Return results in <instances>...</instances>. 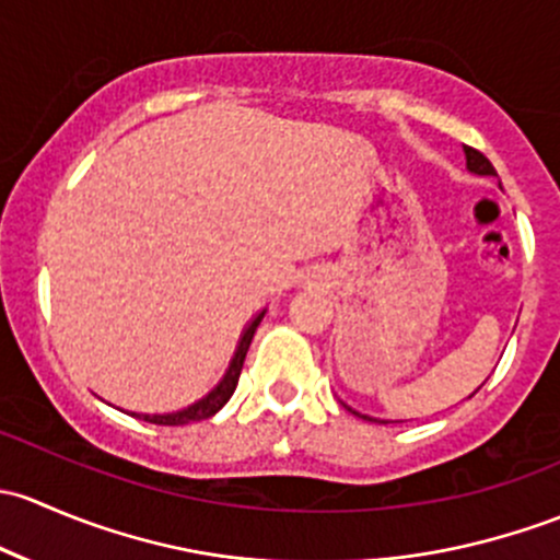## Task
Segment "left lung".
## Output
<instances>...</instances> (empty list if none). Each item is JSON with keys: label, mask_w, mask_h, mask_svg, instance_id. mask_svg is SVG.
<instances>
[{"label": "left lung", "mask_w": 560, "mask_h": 560, "mask_svg": "<svg viewBox=\"0 0 560 560\" xmlns=\"http://www.w3.org/2000/svg\"><path fill=\"white\" fill-rule=\"evenodd\" d=\"M464 155H466V170L471 172V175H482V177H495V170H493V164L491 161L486 159V155H482L480 151H475V148H464ZM350 412L353 415H359V418H364V420H374V418H369V415H361V412H355L353 407H348Z\"/></svg>", "instance_id": "left-lung-1"}]
</instances>
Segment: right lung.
<instances>
[{
    "instance_id": "add662e5",
    "label": "right lung",
    "mask_w": 560,
    "mask_h": 560,
    "mask_svg": "<svg viewBox=\"0 0 560 560\" xmlns=\"http://www.w3.org/2000/svg\"><path fill=\"white\" fill-rule=\"evenodd\" d=\"M264 313H267V310H261V313L253 315V318L247 320V326L242 328L237 350H234L232 361H229V369H226V372H223V377L218 380V385L210 390V394H205L199 401H194V405L177 409V412L142 415V420H148V423H155V425H188V423H199V420L212 418V415H215L218 409H221L229 399H232L234 388H237V380H240L242 364H245L247 348H250L253 334H256V328H258V323H261Z\"/></svg>"
}]
</instances>
